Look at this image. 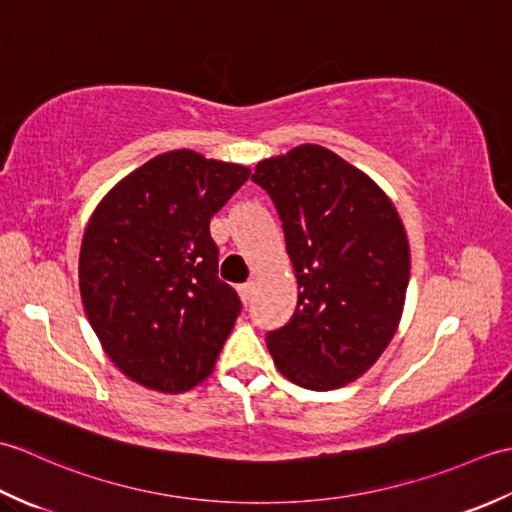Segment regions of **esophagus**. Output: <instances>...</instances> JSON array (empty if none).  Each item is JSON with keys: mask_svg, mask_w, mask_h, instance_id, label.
I'll return each instance as SVG.
<instances>
[{"mask_svg": "<svg viewBox=\"0 0 512 512\" xmlns=\"http://www.w3.org/2000/svg\"><path fill=\"white\" fill-rule=\"evenodd\" d=\"M253 295H255V284H253V281H248V284L239 286V297H242L244 306H248V303L253 301Z\"/></svg>", "mask_w": 512, "mask_h": 512, "instance_id": "34e87169", "label": "esophagus"}]
</instances>
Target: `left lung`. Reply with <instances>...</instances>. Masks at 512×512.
I'll use <instances>...</instances> for the list:
<instances>
[{"mask_svg": "<svg viewBox=\"0 0 512 512\" xmlns=\"http://www.w3.org/2000/svg\"><path fill=\"white\" fill-rule=\"evenodd\" d=\"M253 182L277 206L299 286L295 317L268 332V350L299 387H345L400 325L411 270L405 226L365 171L321 145L257 162Z\"/></svg>", "mask_w": 512, "mask_h": 512, "instance_id": "obj_1", "label": "left lung"}]
</instances>
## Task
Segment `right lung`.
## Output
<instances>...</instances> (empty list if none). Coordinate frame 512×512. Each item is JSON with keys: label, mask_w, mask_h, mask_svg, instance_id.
Instances as JSON below:
<instances>
[{"label": "right lung", "mask_w": 512, "mask_h": 512, "mask_svg": "<svg viewBox=\"0 0 512 512\" xmlns=\"http://www.w3.org/2000/svg\"><path fill=\"white\" fill-rule=\"evenodd\" d=\"M248 176L244 165L173 149L96 204L81 242V301L134 383L182 394L213 374L242 303L217 277L209 224Z\"/></svg>", "instance_id": "add662e5"}]
</instances>
